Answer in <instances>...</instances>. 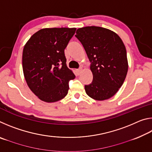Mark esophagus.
<instances>
[{
	"instance_id": "esophagus-1",
	"label": "esophagus",
	"mask_w": 152,
	"mask_h": 152,
	"mask_svg": "<svg viewBox=\"0 0 152 152\" xmlns=\"http://www.w3.org/2000/svg\"><path fill=\"white\" fill-rule=\"evenodd\" d=\"M82 71V68H79L78 70H76V72L78 74V75H80V74Z\"/></svg>"
}]
</instances>
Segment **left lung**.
Segmentation results:
<instances>
[{"label":"left lung","mask_w":152,"mask_h":152,"mask_svg":"<svg viewBox=\"0 0 152 152\" xmlns=\"http://www.w3.org/2000/svg\"><path fill=\"white\" fill-rule=\"evenodd\" d=\"M76 37L81 42L89 60L93 80L84 88L88 96L104 101L117 93L128 71L125 46L116 33L106 28H79Z\"/></svg>","instance_id":"8db88e82"}]
</instances>
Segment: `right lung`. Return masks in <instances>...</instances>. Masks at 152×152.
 <instances>
[{"label": "right lung", "instance_id": "add662e5", "mask_svg": "<svg viewBox=\"0 0 152 152\" xmlns=\"http://www.w3.org/2000/svg\"><path fill=\"white\" fill-rule=\"evenodd\" d=\"M76 28H44L35 33L23 48V71L31 91L41 101L55 102L65 97L68 82L75 78L66 65L64 50Z\"/></svg>", "mask_w": 152, "mask_h": 152}]
</instances>
